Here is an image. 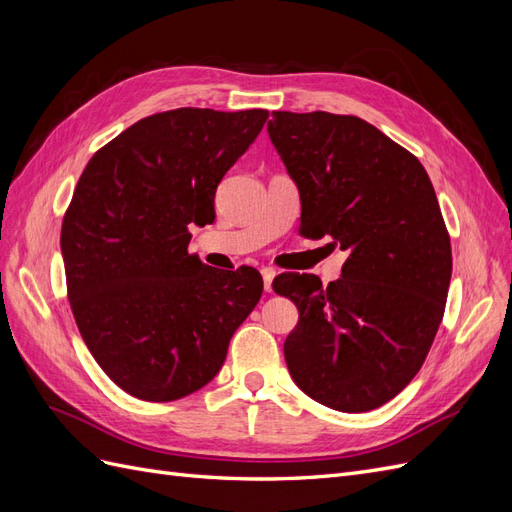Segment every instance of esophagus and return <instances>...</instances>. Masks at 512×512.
Masks as SVG:
<instances>
[{"label": "esophagus", "instance_id": "1", "mask_svg": "<svg viewBox=\"0 0 512 512\" xmlns=\"http://www.w3.org/2000/svg\"><path fill=\"white\" fill-rule=\"evenodd\" d=\"M273 277H275L273 269H262V282H265V290L267 292L273 290Z\"/></svg>", "mask_w": 512, "mask_h": 512}]
</instances>
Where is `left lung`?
<instances>
[{"mask_svg": "<svg viewBox=\"0 0 512 512\" xmlns=\"http://www.w3.org/2000/svg\"><path fill=\"white\" fill-rule=\"evenodd\" d=\"M301 198V235L348 252L342 277L282 273L299 309L284 342L294 384L318 404L367 412L425 363L451 284V239L423 164L371 123L275 111L267 123Z\"/></svg>", "mask_w": 512, "mask_h": 512, "instance_id": "obj_1", "label": "left lung"}]
</instances>
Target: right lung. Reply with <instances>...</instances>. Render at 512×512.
Here are the masks:
<instances>
[{
  "instance_id": "1",
  "label": "right lung",
  "mask_w": 512,
  "mask_h": 512,
  "mask_svg": "<svg viewBox=\"0 0 512 512\" xmlns=\"http://www.w3.org/2000/svg\"><path fill=\"white\" fill-rule=\"evenodd\" d=\"M269 111L177 108L136 121L85 166L61 226L68 299L89 352L119 389L175 401L209 384L260 301L252 267L188 252L215 190Z\"/></svg>"
}]
</instances>
